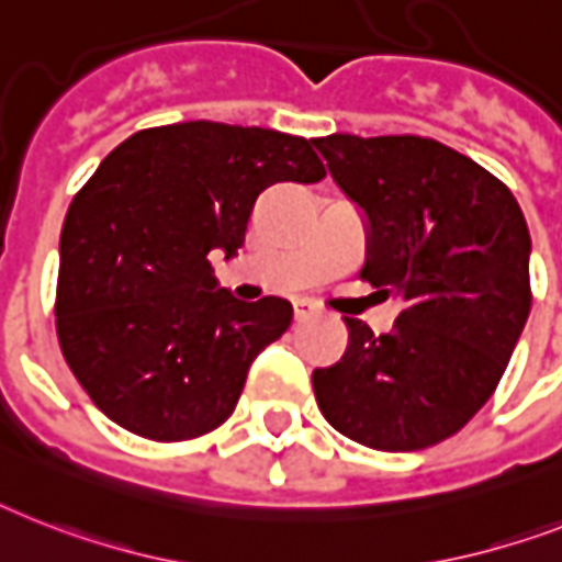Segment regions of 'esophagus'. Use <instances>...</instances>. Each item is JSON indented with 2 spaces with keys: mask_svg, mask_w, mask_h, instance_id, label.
<instances>
[{
  "mask_svg": "<svg viewBox=\"0 0 562 562\" xmlns=\"http://www.w3.org/2000/svg\"><path fill=\"white\" fill-rule=\"evenodd\" d=\"M314 314H317V305H314L312 300H296L294 303L296 321H308V317H314Z\"/></svg>",
  "mask_w": 562,
  "mask_h": 562,
  "instance_id": "esophagus-1",
  "label": "esophagus"
}]
</instances>
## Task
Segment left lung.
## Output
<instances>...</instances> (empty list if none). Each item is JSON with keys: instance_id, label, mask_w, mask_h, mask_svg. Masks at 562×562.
I'll list each match as a JSON object with an SVG mask.
<instances>
[{"instance_id": "8db88e82", "label": "left lung", "mask_w": 562, "mask_h": 562, "mask_svg": "<svg viewBox=\"0 0 562 562\" xmlns=\"http://www.w3.org/2000/svg\"><path fill=\"white\" fill-rule=\"evenodd\" d=\"M314 147L363 216L360 277L407 303L386 335L346 317V355L312 375L317 404L358 445H439L494 395L526 328V216L503 181L432 138L328 135Z\"/></svg>"}]
</instances>
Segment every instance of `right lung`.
Returning <instances> with one entry per match:
<instances>
[{"instance_id":"obj_1","label":"right lung","mask_w":562,"mask_h":562,"mask_svg":"<svg viewBox=\"0 0 562 562\" xmlns=\"http://www.w3.org/2000/svg\"><path fill=\"white\" fill-rule=\"evenodd\" d=\"M323 176L305 138L213 121L135 132L100 161L59 234L57 337L112 422L184 441L231 418L294 308L218 289L207 254L236 257L266 187Z\"/></svg>"}]
</instances>
